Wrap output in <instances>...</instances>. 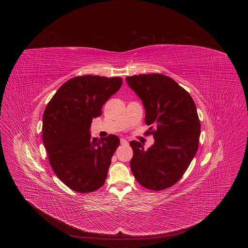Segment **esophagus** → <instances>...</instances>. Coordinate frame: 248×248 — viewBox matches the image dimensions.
I'll return each instance as SVG.
<instances>
[{"mask_svg": "<svg viewBox=\"0 0 248 248\" xmlns=\"http://www.w3.org/2000/svg\"><path fill=\"white\" fill-rule=\"evenodd\" d=\"M121 145L126 146V145H128V142H127L126 140H124V139H121Z\"/></svg>", "mask_w": 248, "mask_h": 248, "instance_id": "esophagus-1", "label": "esophagus"}]
</instances>
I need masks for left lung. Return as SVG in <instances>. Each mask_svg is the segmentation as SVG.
<instances>
[{
    "mask_svg": "<svg viewBox=\"0 0 248 248\" xmlns=\"http://www.w3.org/2000/svg\"><path fill=\"white\" fill-rule=\"evenodd\" d=\"M125 80L141 99L145 123L154 138L148 150L140 142L130 141L132 173L146 189H167L183 176L198 150L201 125L195 103L184 88L163 74H140Z\"/></svg>",
    "mask_w": 248,
    "mask_h": 248,
    "instance_id": "1",
    "label": "left lung"
}]
</instances>
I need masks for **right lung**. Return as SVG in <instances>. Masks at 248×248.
<instances>
[{
  "label": "right lung",
  "mask_w": 248,
  "mask_h": 248,
  "mask_svg": "<svg viewBox=\"0 0 248 248\" xmlns=\"http://www.w3.org/2000/svg\"><path fill=\"white\" fill-rule=\"evenodd\" d=\"M120 77L84 75L63 83L43 116V142L57 177L70 189L84 193L103 186L120 139L91 137L92 120L122 86Z\"/></svg>",
  "instance_id": "1"
}]
</instances>
